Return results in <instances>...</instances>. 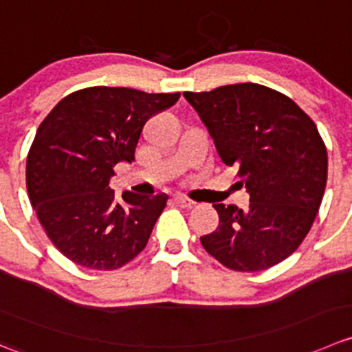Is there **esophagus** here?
Masks as SVG:
<instances>
[{
    "label": "esophagus",
    "mask_w": 352,
    "mask_h": 352,
    "mask_svg": "<svg viewBox=\"0 0 352 352\" xmlns=\"http://www.w3.org/2000/svg\"><path fill=\"white\" fill-rule=\"evenodd\" d=\"M172 199H173V203H175L177 206H180V208L194 206V201H190L189 197H186V196H184V194H175V196H173Z\"/></svg>",
    "instance_id": "1"
}]
</instances>
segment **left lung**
Returning <instances> with one entry per match:
<instances>
[{"instance_id": "left-lung-1", "label": "left lung", "mask_w": 352, "mask_h": 352, "mask_svg": "<svg viewBox=\"0 0 352 352\" xmlns=\"http://www.w3.org/2000/svg\"><path fill=\"white\" fill-rule=\"evenodd\" d=\"M184 98L249 194L245 210L213 204L220 221L201 237L203 248L235 272L284 261L308 235L325 192L329 160L316 125L291 98L252 82Z\"/></svg>"}]
</instances>
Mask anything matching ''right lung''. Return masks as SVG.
<instances>
[{"label": "right lung", "instance_id": "add662e5", "mask_svg": "<svg viewBox=\"0 0 352 352\" xmlns=\"http://www.w3.org/2000/svg\"><path fill=\"white\" fill-rule=\"evenodd\" d=\"M180 94L96 85L68 94L39 125L27 190L54 245L91 270H117L146 248L166 194L115 196L117 163L134 162L142 127Z\"/></svg>", "mask_w": 352, "mask_h": 352}]
</instances>
